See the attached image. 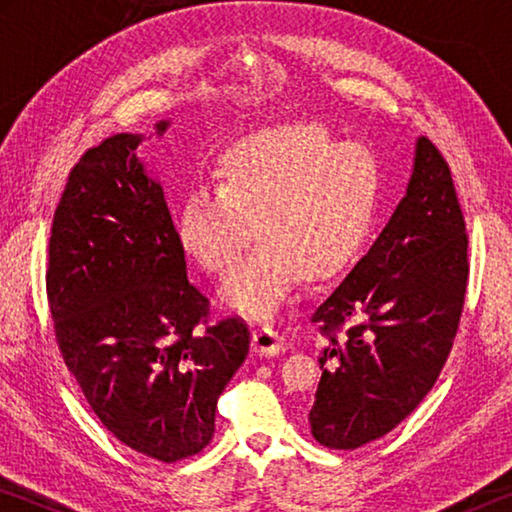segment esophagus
I'll use <instances>...</instances> for the list:
<instances>
[{"label":"esophagus","instance_id":"obj_1","mask_svg":"<svg viewBox=\"0 0 512 512\" xmlns=\"http://www.w3.org/2000/svg\"><path fill=\"white\" fill-rule=\"evenodd\" d=\"M289 348L287 339L280 332H275L271 325H262L259 329H255L253 334V352L255 354H280Z\"/></svg>","mask_w":512,"mask_h":512}]
</instances>
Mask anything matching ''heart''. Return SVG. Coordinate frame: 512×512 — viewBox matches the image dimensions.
<instances>
[{
	"label": "heart",
	"mask_w": 512,
	"mask_h": 512,
	"mask_svg": "<svg viewBox=\"0 0 512 512\" xmlns=\"http://www.w3.org/2000/svg\"><path fill=\"white\" fill-rule=\"evenodd\" d=\"M379 196L375 155L341 144L325 126L296 121L232 142L216 162L214 189L185 196L178 239L207 273L225 275L259 230L264 241L223 282L221 300L264 318L302 275L325 280L357 259Z\"/></svg>",
	"instance_id": "heart-1"
}]
</instances>
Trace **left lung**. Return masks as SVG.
Listing matches in <instances>:
<instances>
[{"instance_id":"1","label":"left lung","mask_w":512,"mask_h":512,"mask_svg":"<svg viewBox=\"0 0 512 512\" xmlns=\"http://www.w3.org/2000/svg\"><path fill=\"white\" fill-rule=\"evenodd\" d=\"M467 230L452 171L420 137L402 203L375 244L311 314L329 341L311 433L357 449L393 431L436 384L461 323Z\"/></svg>"}]
</instances>
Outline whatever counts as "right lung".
<instances>
[{"label":"right lung","instance_id":"1","mask_svg":"<svg viewBox=\"0 0 512 512\" xmlns=\"http://www.w3.org/2000/svg\"><path fill=\"white\" fill-rule=\"evenodd\" d=\"M140 140L110 135L69 171L51 221L47 300L65 366L103 427L176 463L212 440L250 332L239 316L212 320L187 280L162 187L135 155Z\"/></svg>","mask_w":512,"mask_h":512}]
</instances>
